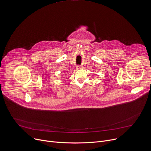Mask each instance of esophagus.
Segmentation results:
<instances>
[{
	"label": "esophagus",
	"instance_id": "obj_1",
	"mask_svg": "<svg viewBox=\"0 0 151 151\" xmlns=\"http://www.w3.org/2000/svg\"><path fill=\"white\" fill-rule=\"evenodd\" d=\"M80 68H81V67H80V66H78L77 67V69H80Z\"/></svg>",
	"mask_w": 151,
	"mask_h": 151
}]
</instances>
